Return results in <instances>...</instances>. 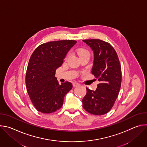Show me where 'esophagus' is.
<instances>
[{"label":"esophagus","instance_id":"obj_1","mask_svg":"<svg viewBox=\"0 0 147 147\" xmlns=\"http://www.w3.org/2000/svg\"><path fill=\"white\" fill-rule=\"evenodd\" d=\"M79 85H80V84L78 83V82H73V86L74 87H77V86H78Z\"/></svg>","mask_w":147,"mask_h":147}]
</instances>
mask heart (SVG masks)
Returning <instances> with one entry per match:
<instances>
[{
    "label": "heart",
    "instance_id": "heart-1",
    "mask_svg": "<svg viewBox=\"0 0 147 147\" xmlns=\"http://www.w3.org/2000/svg\"><path fill=\"white\" fill-rule=\"evenodd\" d=\"M77 52L78 53H79L80 55H82V54H84V53H88V52L85 50V49H80L77 50Z\"/></svg>",
    "mask_w": 147,
    "mask_h": 147
}]
</instances>
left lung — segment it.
<instances>
[{"instance_id": "left-lung-1", "label": "left lung", "mask_w": 147, "mask_h": 147, "mask_svg": "<svg viewBox=\"0 0 147 147\" xmlns=\"http://www.w3.org/2000/svg\"><path fill=\"white\" fill-rule=\"evenodd\" d=\"M94 52L92 73L100 81L95 91L87 88L82 107L95 115L107 113L118 96L121 82V70L117 55L110 44L100 39L82 40Z\"/></svg>"}]
</instances>
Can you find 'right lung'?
<instances>
[{
	"mask_svg": "<svg viewBox=\"0 0 147 147\" xmlns=\"http://www.w3.org/2000/svg\"><path fill=\"white\" fill-rule=\"evenodd\" d=\"M76 43L73 40L49 42L39 45L32 54L26 84L31 100L39 112L51 113L59 109L65 96L72 88L73 85L68 81L60 85L55 72Z\"/></svg>",
	"mask_w": 147,
	"mask_h": 147,
	"instance_id": "1",
	"label": "right lung"
}]
</instances>
